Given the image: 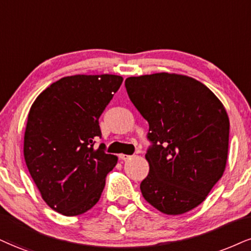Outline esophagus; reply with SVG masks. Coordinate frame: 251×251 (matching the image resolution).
I'll use <instances>...</instances> for the list:
<instances>
[{
    "label": "esophagus",
    "instance_id": "obj_1",
    "mask_svg": "<svg viewBox=\"0 0 251 251\" xmlns=\"http://www.w3.org/2000/svg\"><path fill=\"white\" fill-rule=\"evenodd\" d=\"M130 154H126V153H120L119 154V158L121 159V160H128L129 158H130Z\"/></svg>",
    "mask_w": 251,
    "mask_h": 251
}]
</instances>
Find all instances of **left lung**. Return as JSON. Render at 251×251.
I'll list each match as a JSON object with an SVG mask.
<instances>
[{
    "mask_svg": "<svg viewBox=\"0 0 251 251\" xmlns=\"http://www.w3.org/2000/svg\"><path fill=\"white\" fill-rule=\"evenodd\" d=\"M134 106L149 123L150 171L142 196L166 215L196 208L227 165L229 117L208 87L191 76L153 73L126 79Z\"/></svg>",
    "mask_w": 251,
    "mask_h": 251,
    "instance_id": "8db88e82",
    "label": "left lung"
}]
</instances>
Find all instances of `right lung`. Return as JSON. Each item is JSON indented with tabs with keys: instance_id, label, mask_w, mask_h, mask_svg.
<instances>
[{
	"instance_id": "add662e5",
	"label": "right lung",
	"mask_w": 251,
	"mask_h": 251,
	"mask_svg": "<svg viewBox=\"0 0 251 251\" xmlns=\"http://www.w3.org/2000/svg\"><path fill=\"white\" fill-rule=\"evenodd\" d=\"M123 78L114 74L65 76L44 89L29 110L24 158L43 200L65 216L83 214L100 200L117 157L94 140L99 117Z\"/></svg>"
}]
</instances>
